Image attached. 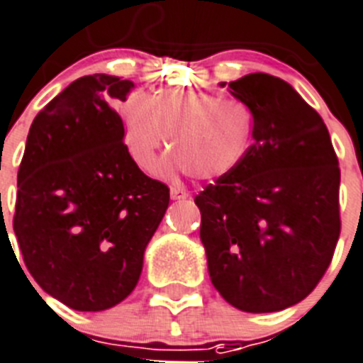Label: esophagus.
Wrapping results in <instances>:
<instances>
[{"label":"esophagus","mask_w":363,"mask_h":363,"mask_svg":"<svg viewBox=\"0 0 363 363\" xmlns=\"http://www.w3.org/2000/svg\"><path fill=\"white\" fill-rule=\"evenodd\" d=\"M170 199L172 200H185L189 199V193L184 189V187H170Z\"/></svg>","instance_id":"34e87169"}]
</instances>
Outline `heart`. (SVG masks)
Listing matches in <instances>:
<instances>
[{
	"instance_id": "heart-1",
	"label": "heart",
	"mask_w": 363,
	"mask_h": 363,
	"mask_svg": "<svg viewBox=\"0 0 363 363\" xmlns=\"http://www.w3.org/2000/svg\"><path fill=\"white\" fill-rule=\"evenodd\" d=\"M118 114L127 152L146 172L167 144V133L174 155L164 170H184L196 179L234 172L253 136V116L245 104L208 91L167 89L152 97L133 91Z\"/></svg>"
}]
</instances>
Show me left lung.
Instances as JSON below:
<instances>
[{"instance_id": "obj_1", "label": "left lung", "mask_w": 363, "mask_h": 363, "mask_svg": "<svg viewBox=\"0 0 363 363\" xmlns=\"http://www.w3.org/2000/svg\"><path fill=\"white\" fill-rule=\"evenodd\" d=\"M228 88L253 114L255 142L234 172L196 195L200 240L211 283L230 306L281 311L332 262L341 232L337 155L323 118L285 80L253 72Z\"/></svg>"}]
</instances>
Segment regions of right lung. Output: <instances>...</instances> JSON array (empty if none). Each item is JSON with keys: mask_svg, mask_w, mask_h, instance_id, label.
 Segmentation results:
<instances>
[{"mask_svg": "<svg viewBox=\"0 0 363 363\" xmlns=\"http://www.w3.org/2000/svg\"><path fill=\"white\" fill-rule=\"evenodd\" d=\"M131 80L89 74L35 116L18 168L13 228L37 285L77 311H104L138 283L168 208L123 144L114 101Z\"/></svg>", "mask_w": 363, "mask_h": 363, "instance_id": "right-lung-1", "label": "right lung"}]
</instances>
